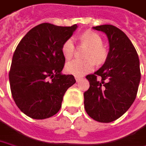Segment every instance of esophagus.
Instances as JSON below:
<instances>
[{
  "label": "esophagus",
  "instance_id": "esophagus-1",
  "mask_svg": "<svg viewBox=\"0 0 146 146\" xmlns=\"http://www.w3.org/2000/svg\"><path fill=\"white\" fill-rule=\"evenodd\" d=\"M80 80H81V77H79V76H75V80H76L77 82H79Z\"/></svg>",
  "mask_w": 146,
  "mask_h": 146
}]
</instances>
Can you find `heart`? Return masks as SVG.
Returning <instances> with one entry per match:
<instances>
[{"label": "heart", "instance_id": "heart-1", "mask_svg": "<svg viewBox=\"0 0 146 146\" xmlns=\"http://www.w3.org/2000/svg\"><path fill=\"white\" fill-rule=\"evenodd\" d=\"M82 45L88 46L85 53V60L75 59L68 62L65 70L71 75L82 76L93 70L95 62L98 65L103 64L108 57V50L103 45L102 38L93 31H86L80 37ZM75 52V43L73 38H67L62 46V53L66 59H71Z\"/></svg>", "mask_w": 146, "mask_h": 146}]
</instances>
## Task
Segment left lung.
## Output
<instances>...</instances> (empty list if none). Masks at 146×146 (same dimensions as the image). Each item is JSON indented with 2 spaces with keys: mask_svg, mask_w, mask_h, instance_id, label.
Here are the masks:
<instances>
[{
  "mask_svg": "<svg viewBox=\"0 0 146 146\" xmlns=\"http://www.w3.org/2000/svg\"><path fill=\"white\" fill-rule=\"evenodd\" d=\"M93 29L106 34L109 51L104 64L86 76L90 87L84 94V108L95 121L109 123L134 102L141 80L139 58L129 38L117 27L102 25Z\"/></svg>",
  "mask_w": 146,
  "mask_h": 146,
  "instance_id": "left-lung-1",
  "label": "left lung"
}]
</instances>
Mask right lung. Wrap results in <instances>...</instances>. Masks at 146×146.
<instances>
[{
	"label": "right lung",
	"mask_w": 146,
	"mask_h": 146,
	"mask_svg": "<svg viewBox=\"0 0 146 146\" xmlns=\"http://www.w3.org/2000/svg\"><path fill=\"white\" fill-rule=\"evenodd\" d=\"M77 27L42 23L17 45L9 78L13 100L26 116L42 120L55 115L66 90L76 82L61 71L65 63L62 46Z\"/></svg>",
	"instance_id": "obj_1"
}]
</instances>
